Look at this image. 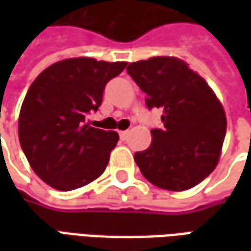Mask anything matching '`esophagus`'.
I'll return each mask as SVG.
<instances>
[{
	"mask_svg": "<svg viewBox=\"0 0 251 251\" xmlns=\"http://www.w3.org/2000/svg\"><path fill=\"white\" fill-rule=\"evenodd\" d=\"M127 134H129V131L127 130H124V131H120V137L122 141H125L126 138H127Z\"/></svg>",
	"mask_w": 251,
	"mask_h": 251,
	"instance_id": "esophagus-1",
	"label": "esophagus"
}]
</instances>
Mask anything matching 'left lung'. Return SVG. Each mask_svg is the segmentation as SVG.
Here are the masks:
<instances>
[{
  "instance_id": "1",
  "label": "left lung",
  "mask_w": 251,
  "mask_h": 251,
  "mask_svg": "<svg viewBox=\"0 0 251 251\" xmlns=\"http://www.w3.org/2000/svg\"><path fill=\"white\" fill-rule=\"evenodd\" d=\"M147 94L148 109L163 107V129H152L151 147L134 154L152 184L185 191L215 169L226 136V115L203 77L177 57L157 56L126 68Z\"/></svg>"
}]
</instances>
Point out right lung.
Returning <instances> with one entry per match:
<instances>
[{
    "label": "right lung",
    "mask_w": 251,
    "mask_h": 251,
    "mask_svg": "<svg viewBox=\"0 0 251 251\" xmlns=\"http://www.w3.org/2000/svg\"><path fill=\"white\" fill-rule=\"evenodd\" d=\"M126 64L66 59L46 68L30 84L20 110L19 138L30 167L44 183L72 191L103 174L120 136L84 121L98 110L107 82Z\"/></svg>",
    "instance_id": "1"
}]
</instances>
